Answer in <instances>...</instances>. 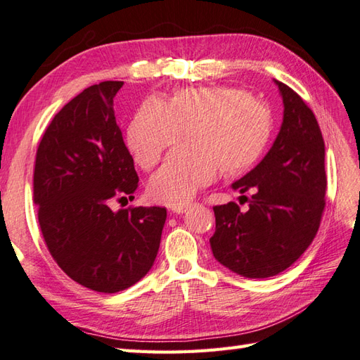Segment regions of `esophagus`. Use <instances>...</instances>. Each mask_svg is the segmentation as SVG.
Masks as SVG:
<instances>
[{"label": "esophagus", "mask_w": 360, "mask_h": 360, "mask_svg": "<svg viewBox=\"0 0 360 360\" xmlns=\"http://www.w3.org/2000/svg\"><path fill=\"white\" fill-rule=\"evenodd\" d=\"M189 207H191V205H189V203L172 206V212H175V214H183V212H186V211L189 210Z\"/></svg>", "instance_id": "esophagus-1"}]
</instances>
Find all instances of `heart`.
Masks as SVG:
<instances>
[{"label":"heart","mask_w":360,"mask_h":360,"mask_svg":"<svg viewBox=\"0 0 360 360\" xmlns=\"http://www.w3.org/2000/svg\"><path fill=\"white\" fill-rule=\"evenodd\" d=\"M193 124V145L175 148L148 183V194L157 203L185 205L220 169L231 177L251 169L273 134L269 108L243 89L181 87L169 101L149 97L135 112L126 134L135 163L150 169Z\"/></svg>","instance_id":"obj_1"}]
</instances>
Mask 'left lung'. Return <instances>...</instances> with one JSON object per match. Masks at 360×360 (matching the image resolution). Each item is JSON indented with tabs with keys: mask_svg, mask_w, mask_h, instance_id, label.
<instances>
[{
	"mask_svg": "<svg viewBox=\"0 0 360 360\" xmlns=\"http://www.w3.org/2000/svg\"><path fill=\"white\" fill-rule=\"evenodd\" d=\"M274 83L283 101L281 131L262 162L231 185L248 210L234 202L214 206V257L248 278H265L290 268L313 242L325 207L321 127L291 87Z\"/></svg>",
	"mask_w": 360,
	"mask_h": 360,
	"instance_id": "left-lung-1",
	"label": "left lung"
}]
</instances>
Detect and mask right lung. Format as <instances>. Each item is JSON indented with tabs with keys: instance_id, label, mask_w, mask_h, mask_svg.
<instances>
[{
	"instance_id": "1",
	"label": "right lung",
	"mask_w": 360,
	"mask_h": 360,
	"mask_svg": "<svg viewBox=\"0 0 360 360\" xmlns=\"http://www.w3.org/2000/svg\"><path fill=\"white\" fill-rule=\"evenodd\" d=\"M122 86L103 82L72 98L47 126L34 172L39 228L53 260L72 281L108 294L148 274L166 221L165 207L109 206L139 186L115 122Z\"/></svg>"
}]
</instances>
